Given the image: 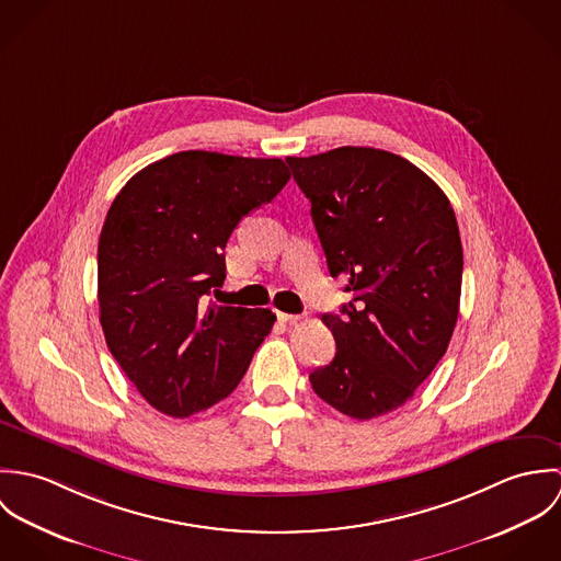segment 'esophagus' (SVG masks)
<instances>
[{"label":"esophagus","instance_id":"34e87169","mask_svg":"<svg viewBox=\"0 0 561 561\" xmlns=\"http://www.w3.org/2000/svg\"><path fill=\"white\" fill-rule=\"evenodd\" d=\"M276 318H278V321H283V323H296V321L300 320V316H291V313H283V311H276Z\"/></svg>","mask_w":561,"mask_h":561}]
</instances>
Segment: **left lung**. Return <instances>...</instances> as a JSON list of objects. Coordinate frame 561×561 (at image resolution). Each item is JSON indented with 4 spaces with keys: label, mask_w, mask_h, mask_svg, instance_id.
<instances>
[{
    "label": "left lung",
    "mask_w": 561,
    "mask_h": 561,
    "mask_svg": "<svg viewBox=\"0 0 561 561\" xmlns=\"http://www.w3.org/2000/svg\"><path fill=\"white\" fill-rule=\"evenodd\" d=\"M311 201L332 278L352 300L325 313L336 354L309 380L321 400L367 421L398 410L451 341L462 241L445 192L414 163L369 147L287 158Z\"/></svg>",
    "instance_id": "1"
}]
</instances>
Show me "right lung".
<instances>
[{"instance_id": "add662e5", "label": "right lung", "mask_w": 561, "mask_h": 561, "mask_svg": "<svg viewBox=\"0 0 561 561\" xmlns=\"http://www.w3.org/2000/svg\"><path fill=\"white\" fill-rule=\"evenodd\" d=\"M283 160L181 151L114 198L96 252L105 343L156 410L190 416L229 398L270 334V309L207 305L241 218L289 181Z\"/></svg>"}]
</instances>
